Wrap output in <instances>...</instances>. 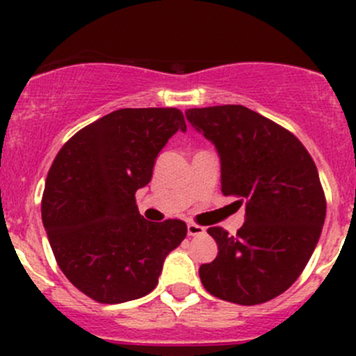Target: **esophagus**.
<instances>
[{
  "mask_svg": "<svg viewBox=\"0 0 356 356\" xmlns=\"http://www.w3.org/2000/svg\"><path fill=\"white\" fill-rule=\"evenodd\" d=\"M188 234L189 236H201L204 234V227L198 224H188Z\"/></svg>",
  "mask_w": 356,
  "mask_h": 356,
  "instance_id": "1",
  "label": "esophagus"
}]
</instances>
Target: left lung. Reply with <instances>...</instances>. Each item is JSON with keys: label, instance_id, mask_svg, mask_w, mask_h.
<instances>
[{"label": "left lung", "instance_id": "obj_1", "mask_svg": "<svg viewBox=\"0 0 356 356\" xmlns=\"http://www.w3.org/2000/svg\"><path fill=\"white\" fill-rule=\"evenodd\" d=\"M186 117L220 155L222 193L246 204L236 236L208 229L218 254L200 267L201 282L231 303H265L294 284L321 238L317 167L293 132L243 105L189 108Z\"/></svg>", "mask_w": 356, "mask_h": 356}]
</instances>
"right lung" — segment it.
<instances>
[{
	"label": "right lung",
	"mask_w": 356,
	"mask_h": 356,
	"mask_svg": "<svg viewBox=\"0 0 356 356\" xmlns=\"http://www.w3.org/2000/svg\"><path fill=\"white\" fill-rule=\"evenodd\" d=\"M177 131H186L177 108H120L81 129L53 160L42 224L68 281L98 303L152 293L165 257L188 234L182 220L149 222L136 204Z\"/></svg>",
	"instance_id": "add662e5"
}]
</instances>
